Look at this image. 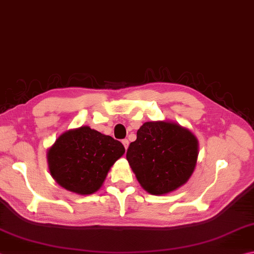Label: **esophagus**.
I'll return each instance as SVG.
<instances>
[{"mask_svg": "<svg viewBox=\"0 0 254 254\" xmlns=\"http://www.w3.org/2000/svg\"><path fill=\"white\" fill-rule=\"evenodd\" d=\"M123 145H124L125 149H127L128 145H129V141H128V139H123Z\"/></svg>", "mask_w": 254, "mask_h": 254, "instance_id": "34e87169", "label": "esophagus"}]
</instances>
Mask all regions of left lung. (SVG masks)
<instances>
[{"label":"left lung","mask_w":254,"mask_h":254,"mask_svg":"<svg viewBox=\"0 0 254 254\" xmlns=\"http://www.w3.org/2000/svg\"><path fill=\"white\" fill-rule=\"evenodd\" d=\"M197 155V138L188 128L171 122H147L137 130L126 157L141 188L163 195L190 180Z\"/></svg>","instance_id":"1"}]
</instances>
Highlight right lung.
I'll return each instance as SVG.
<instances>
[{"label": "right lung", "mask_w": 254, "mask_h": 254, "mask_svg": "<svg viewBox=\"0 0 254 254\" xmlns=\"http://www.w3.org/2000/svg\"><path fill=\"white\" fill-rule=\"evenodd\" d=\"M125 147L88 126L64 131L48 149L49 171L58 184L79 195L99 190Z\"/></svg>", "instance_id": "add662e5"}]
</instances>
